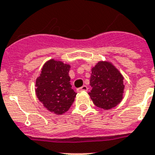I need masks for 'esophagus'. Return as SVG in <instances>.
I'll return each instance as SVG.
<instances>
[{"label":"esophagus","instance_id":"34e87169","mask_svg":"<svg viewBox=\"0 0 155 155\" xmlns=\"http://www.w3.org/2000/svg\"><path fill=\"white\" fill-rule=\"evenodd\" d=\"M87 90H88V88H87V86H83V87H79V88L77 89V91L78 92H81V91H87Z\"/></svg>","mask_w":155,"mask_h":155}]
</instances>
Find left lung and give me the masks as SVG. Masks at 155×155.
Masks as SVG:
<instances>
[{
  "label": "left lung",
  "instance_id": "1",
  "mask_svg": "<svg viewBox=\"0 0 155 155\" xmlns=\"http://www.w3.org/2000/svg\"><path fill=\"white\" fill-rule=\"evenodd\" d=\"M90 80L92 90L89 92L97 107L111 109L122 100L124 84L123 76L110 62L99 61L91 70Z\"/></svg>",
  "mask_w": 155,
  "mask_h": 155
}]
</instances>
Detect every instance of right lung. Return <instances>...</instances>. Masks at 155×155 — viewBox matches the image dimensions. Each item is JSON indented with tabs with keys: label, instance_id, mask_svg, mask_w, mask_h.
I'll return each instance as SVG.
<instances>
[{
	"label": "right lung",
	"instance_id": "add662e5",
	"mask_svg": "<svg viewBox=\"0 0 155 155\" xmlns=\"http://www.w3.org/2000/svg\"><path fill=\"white\" fill-rule=\"evenodd\" d=\"M69 69V64L51 59L44 64L36 81L37 97L48 111L56 115L66 112L76 96L70 83Z\"/></svg>",
	"mask_w": 155,
	"mask_h": 155
}]
</instances>
